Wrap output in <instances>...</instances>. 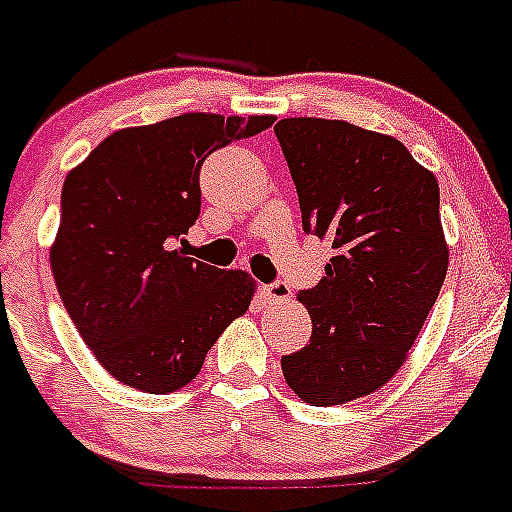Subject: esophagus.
Listing matches in <instances>:
<instances>
[{
	"label": "esophagus",
	"instance_id": "1",
	"mask_svg": "<svg viewBox=\"0 0 512 512\" xmlns=\"http://www.w3.org/2000/svg\"><path fill=\"white\" fill-rule=\"evenodd\" d=\"M264 295L271 305H282V302H289L292 292H289V284L287 282H271L264 287Z\"/></svg>",
	"mask_w": 512,
	"mask_h": 512
}]
</instances>
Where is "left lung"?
<instances>
[{
	"mask_svg": "<svg viewBox=\"0 0 512 512\" xmlns=\"http://www.w3.org/2000/svg\"><path fill=\"white\" fill-rule=\"evenodd\" d=\"M305 233L328 238L325 277L297 300L312 336L282 356L289 390L318 408L372 395L397 374L449 269L436 176L392 135L343 120L274 125Z\"/></svg>",
	"mask_w": 512,
	"mask_h": 512,
	"instance_id": "left-lung-1",
	"label": "left lung"
}]
</instances>
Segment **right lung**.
<instances>
[{
	"instance_id": "obj_1",
	"label": "right lung",
	"mask_w": 512,
	"mask_h": 512,
	"mask_svg": "<svg viewBox=\"0 0 512 512\" xmlns=\"http://www.w3.org/2000/svg\"><path fill=\"white\" fill-rule=\"evenodd\" d=\"M271 122L187 112L117 130L66 176L53 279L117 382L151 395L182 390L251 305L256 284L246 271L202 264L179 243L200 217L202 161Z\"/></svg>"
}]
</instances>
